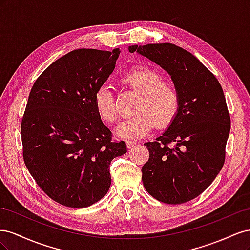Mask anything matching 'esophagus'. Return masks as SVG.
<instances>
[{
	"label": "esophagus",
	"instance_id": "1",
	"mask_svg": "<svg viewBox=\"0 0 250 250\" xmlns=\"http://www.w3.org/2000/svg\"><path fill=\"white\" fill-rule=\"evenodd\" d=\"M126 145H127V148H128V149H131L132 147H134L135 145H137V142L127 141V142H126Z\"/></svg>",
	"mask_w": 250,
	"mask_h": 250
}]
</instances>
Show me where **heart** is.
Listing matches in <instances>:
<instances>
[{"label": "heart", "instance_id": "b5f03b06", "mask_svg": "<svg viewBox=\"0 0 250 250\" xmlns=\"http://www.w3.org/2000/svg\"><path fill=\"white\" fill-rule=\"evenodd\" d=\"M120 82L139 94V97L133 105L134 115L118 126V137L139 140L148 134L154 125L165 128L175 119L180 105L177 89L171 81L162 79L155 70L146 66L134 67L125 73ZM94 105L104 122L115 123L118 120L116 100L108 85L98 87Z\"/></svg>", "mask_w": 250, "mask_h": 250}]
</instances>
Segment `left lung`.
I'll use <instances>...</instances> for the list:
<instances>
[{"instance_id":"left-lung-1","label":"left lung","mask_w":250,"mask_h":250,"mask_svg":"<svg viewBox=\"0 0 250 250\" xmlns=\"http://www.w3.org/2000/svg\"><path fill=\"white\" fill-rule=\"evenodd\" d=\"M128 50L167 71L180 99L168 129L144 144L149 160L142 168L143 185L164 203L190 201L207 190L224 165L230 117L222 87L197 58L173 43L133 44Z\"/></svg>"}]
</instances>
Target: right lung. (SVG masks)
<instances>
[{"label": "right lung", "mask_w": 250, "mask_h": 250, "mask_svg": "<svg viewBox=\"0 0 250 250\" xmlns=\"http://www.w3.org/2000/svg\"><path fill=\"white\" fill-rule=\"evenodd\" d=\"M120 52L74 50L50 64L30 92L21 125L24 162L42 190L64 207L102 199L110 162L127 152L125 142L111 141L94 105Z\"/></svg>", "instance_id": "right-lung-1"}]
</instances>
